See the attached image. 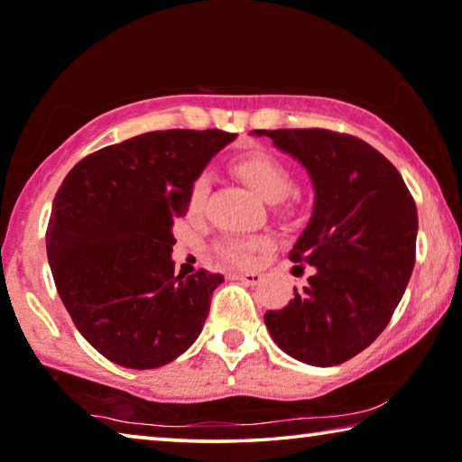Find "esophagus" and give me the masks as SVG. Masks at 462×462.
Segmentation results:
<instances>
[{
	"mask_svg": "<svg viewBox=\"0 0 462 462\" xmlns=\"http://www.w3.org/2000/svg\"><path fill=\"white\" fill-rule=\"evenodd\" d=\"M236 278L241 284H247V286H258L262 282L260 272H239Z\"/></svg>",
	"mask_w": 462,
	"mask_h": 462,
	"instance_id": "34e87169",
	"label": "esophagus"
}]
</instances>
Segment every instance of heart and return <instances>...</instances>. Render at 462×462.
Listing matches in <instances>:
<instances>
[{
	"instance_id": "b5f03b06",
	"label": "heart",
	"mask_w": 462,
	"mask_h": 462,
	"mask_svg": "<svg viewBox=\"0 0 462 462\" xmlns=\"http://www.w3.org/2000/svg\"><path fill=\"white\" fill-rule=\"evenodd\" d=\"M233 171L258 192L263 200L278 202L282 200L292 188V173L282 160L276 155L266 153V151H252V153H244L231 162ZM210 180L207 173L196 176L190 190H188V213L200 215L204 208V202L208 199ZM268 237L255 236V237H229L223 244H218V255L223 260L237 263V266H245L254 260V254L260 249L268 247Z\"/></svg>"
}]
</instances>
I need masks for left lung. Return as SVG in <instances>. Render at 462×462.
<instances>
[{
    "label": "left lung",
    "mask_w": 462,
    "mask_h": 462,
    "mask_svg": "<svg viewBox=\"0 0 462 462\" xmlns=\"http://www.w3.org/2000/svg\"><path fill=\"white\" fill-rule=\"evenodd\" d=\"M297 160L315 202L291 260L313 276L281 311L263 315L294 360L336 366L387 328L415 263L418 208L402 173L368 143L323 128L252 131Z\"/></svg>",
    "instance_id": "left-lung-1"
}]
</instances>
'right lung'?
Here are the masks:
<instances>
[{
	"instance_id": "obj_1",
	"label": "right lung",
	"mask_w": 462,
	"mask_h": 462,
	"mask_svg": "<svg viewBox=\"0 0 462 462\" xmlns=\"http://www.w3.org/2000/svg\"><path fill=\"white\" fill-rule=\"evenodd\" d=\"M237 134L153 131L104 147L67 173L52 200L47 255L79 334L118 366L176 360L200 336L221 274H173L171 225L188 190Z\"/></svg>"
}]
</instances>
